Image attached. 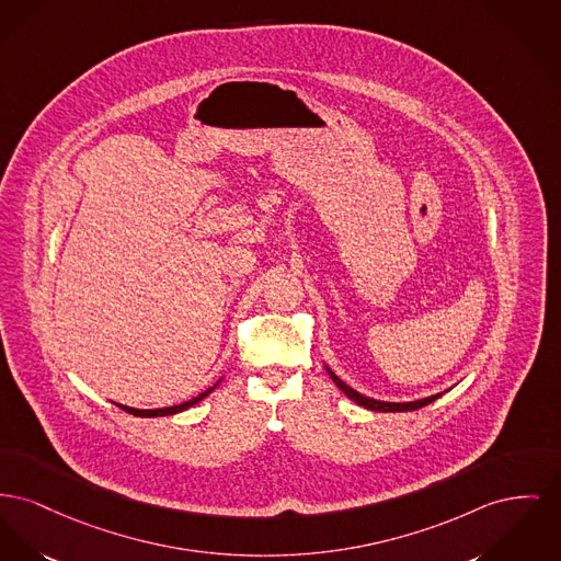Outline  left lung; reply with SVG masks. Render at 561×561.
<instances>
[{"label": "left lung", "mask_w": 561, "mask_h": 561, "mask_svg": "<svg viewBox=\"0 0 561 561\" xmlns=\"http://www.w3.org/2000/svg\"><path fill=\"white\" fill-rule=\"evenodd\" d=\"M329 370L330 377H332V381L339 386V390H343L345 396H350L354 402H358L360 407H366V409H370V411H415V409H422V407H426L430 402H434L436 398H440L443 394H434L428 396V398H422V400H413V402H383V400H375V398H366V396L360 394V392H356V390H352L347 383H343L330 368Z\"/></svg>", "instance_id": "left-lung-1"}]
</instances>
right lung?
<instances>
[{
	"label": "right lung",
	"mask_w": 561,
	"mask_h": 561,
	"mask_svg": "<svg viewBox=\"0 0 561 561\" xmlns=\"http://www.w3.org/2000/svg\"><path fill=\"white\" fill-rule=\"evenodd\" d=\"M216 388V386H214ZM214 388H209V390H205L203 394L195 396L193 400H186V402H182V404H175V407H165V409H131V407H123V404H118L123 411H127V413H131L135 417H159V415H173V413H180V411H184V409H188V407H193V404H197L198 400H203L205 396L209 394Z\"/></svg>",
	"instance_id": "1"
}]
</instances>
